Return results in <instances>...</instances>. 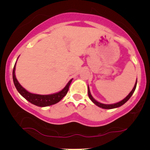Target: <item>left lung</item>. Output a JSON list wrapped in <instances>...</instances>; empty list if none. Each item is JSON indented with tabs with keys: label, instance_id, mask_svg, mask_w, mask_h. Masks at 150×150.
Listing matches in <instances>:
<instances>
[{
	"label": "left lung",
	"instance_id": "1",
	"mask_svg": "<svg viewBox=\"0 0 150 150\" xmlns=\"http://www.w3.org/2000/svg\"><path fill=\"white\" fill-rule=\"evenodd\" d=\"M137 80L136 81V83H135V85L134 86V87H133V89L132 91H130V93L128 94V96H126V98H124V100H122V101L117 102V103H115V104H102L100 103V102L96 101V100L94 99V98L92 97L91 94V92H90V90H89V86H88V96H89V98H90V100H91L92 102H93L94 104H96V105H97L98 106H99V107L102 108H104V109H112V108H117V107H120V106H122L123 104L126 103V102L128 101V100L130 99L131 96L134 93V91H135V89H136V87H137Z\"/></svg>",
	"mask_w": 150,
	"mask_h": 150
}]
</instances>
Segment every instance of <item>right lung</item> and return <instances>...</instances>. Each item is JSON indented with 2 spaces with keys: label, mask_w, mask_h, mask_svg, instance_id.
I'll return each instance as SVG.
<instances>
[{
  "label": "right lung",
  "mask_w": 150,
  "mask_h": 150,
  "mask_svg": "<svg viewBox=\"0 0 150 150\" xmlns=\"http://www.w3.org/2000/svg\"><path fill=\"white\" fill-rule=\"evenodd\" d=\"M16 64V62L15 65H14L13 69V81L16 89L20 93V95L25 98L26 100H28V102L33 104H34V105L40 106V107H44V106L52 105V104H57V102L60 101L67 94V91H68L69 85H70L71 81L73 80L71 79L68 82V83L67 84L66 86L61 91L58 92V93L50 94V95H39V94L32 93L27 91L24 88L22 87L21 85L19 83V82L18 81V80L16 79L15 74Z\"/></svg>",
  "instance_id": "add662e5"
}]
</instances>
